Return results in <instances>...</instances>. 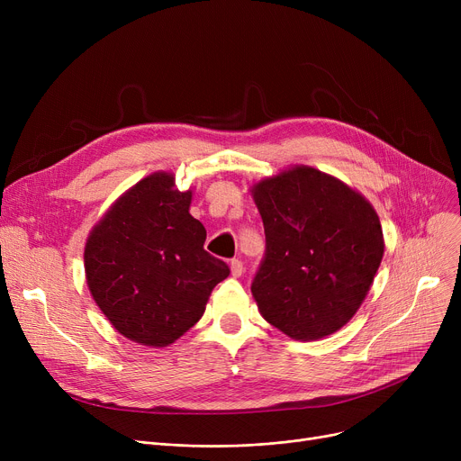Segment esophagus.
<instances>
[{"mask_svg": "<svg viewBox=\"0 0 461 461\" xmlns=\"http://www.w3.org/2000/svg\"><path fill=\"white\" fill-rule=\"evenodd\" d=\"M230 269H231V276H235V278H239L240 275L245 273V267H243V263H240L239 259H233L231 263H230Z\"/></svg>", "mask_w": 461, "mask_h": 461, "instance_id": "esophagus-1", "label": "esophagus"}]
</instances>
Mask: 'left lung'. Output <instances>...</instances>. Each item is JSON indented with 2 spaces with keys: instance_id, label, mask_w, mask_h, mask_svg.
Listing matches in <instances>:
<instances>
[{
  "instance_id": "left-lung-1",
  "label": "left lung",
  "mask_w": 461,
  "mask_h": 461,
  "mask_svg": "<svg viewBox=\"0 0 461 461\" xmlns=\"http://www.w3.org/2000/svg\"><path fill=\"white\" fill-rule=\"evenodd\" d=\"M250 192L267 240L252 282L263 320L301 342L340 330L366 299L384 254L375 209L358 190L304 164Z\"/></svg>"
}]
</instances>
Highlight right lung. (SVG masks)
<instances>
[{"label":"right lung","instance_id":"1","mask_svg":"<svg viewBox=\"0 0 461 461\" xmlns=\"http://www.w3.org/2000/svg\"><path fill=\"white\" fill-rule=\"evenodd\" d=\"M192 190L155 172L112 203L84 249L86 282L96 306L129 340L166 348L205 312L230 269L203 250L205 228L188 209Z\"/></svg>","mask_w":461,"mask_h":461}]
</instances>
